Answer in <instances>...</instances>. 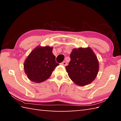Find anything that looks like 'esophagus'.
<instances>
[{
	"label": "esophagus",
	"mask_w": 121,
	"mask_h": 121,
	"mask_svg": "<svg viewBox=\"0 0 121 121\" xmlns=\"http://www.w3.org/2000/svg\"><path fill=\"white\" fill-rule=\"evenodd\" d=\"M61 65H67V63L66 62H65V61H63V62L61 63Z\"/></svg>",
	"instance_id": "obj_1"
}]
</instances>
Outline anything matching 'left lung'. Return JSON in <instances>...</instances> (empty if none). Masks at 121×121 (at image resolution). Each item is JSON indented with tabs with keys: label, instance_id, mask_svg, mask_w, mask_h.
Instances as JSON below:
<instances>
[{
	"label": "left lung",
	"instance_id": "1",
	"mask_svg": "<svg viewBox=\"0 0 121 121\" xmlns=\"http://www.w3.org/2000/svg\"><path fill=\"white\" fill-rule=\"evenodd\" d=\"M70 61L65 67L71 81L83 86L95 80L99 71V61L92 49L80 48H73L70 55Z\"/></svg>",
	"mask_w": 121,
	"mask_h": 121
}]
</instances>
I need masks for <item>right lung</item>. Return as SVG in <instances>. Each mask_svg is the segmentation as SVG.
Returning a JSON list of instances; mask_svg holds the SVG:
<instances>
[{
  "label": "right lung",
  "instance_id": "add662e5",
  "mask_svg": "<svg viewBox=\"0 0 121 121\" xmlns=\"http://www.w3.org/2000/svg\"><path fill=\"white\" fill-rule=\"evenodd\" d=\"M53 48L37 46L26 58L24 70L30 81L37 83L46 81L59 65L52 53Z\"/></svg>",
  "mask_w": 121,
  "mask_h": 121
}]
</instances>
